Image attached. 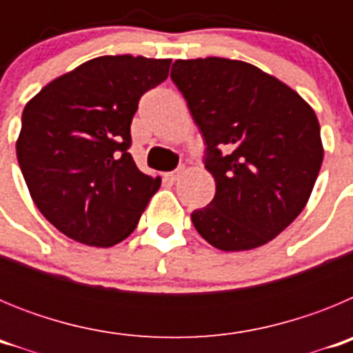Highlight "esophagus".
Returning a JSON list of instances; mask_svg holds the SVG:
<instances>
[{
  "instance_id": "1",
  "label": "esophagus",
  "mask_w": 353,
  "mask_h": 353,
  "mask_svg": "<svg viewBox=\"0 0 353 353\" xmlns=\"http://www.w3.org/2000/svg\"><path fill=\"white\" fill-rule=\"evenodd\" d=\"M182 174H183V168H179L176 171H170V173H164V179L170 180V182H174V180H179Z\"/></svg>"
}]
</instances>
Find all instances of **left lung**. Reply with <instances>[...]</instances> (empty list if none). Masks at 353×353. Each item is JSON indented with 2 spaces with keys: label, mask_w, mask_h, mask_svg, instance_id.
<instances>
[{
  "label": "left lung",
  "mask_w": 353,
  "mask_h": 353,
  "mask_svg": "<svg viewBox=\"0 0 353 353\" xmlns=\"http://www.w3.org/2000/svg\"><path fill=\"white\" fill-rule=\"evenodd\" d=\"M179 86L207 143L215 196L191 214L221 251L276 239L304 210L323 161L313 108L277 77L228 58L176 60Z\"/></svg>",
  "instance_id": "8db88e82"
}]
</instances>
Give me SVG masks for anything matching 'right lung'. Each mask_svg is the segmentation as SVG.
Here are the masks:
<instances>
[{"instance_id":"obj_1","label":"right lung","mask_w":353,"mask_h":353,"mask_svg":"<svg viewBox=\"0 0 353 353\" xmlns=\"http://www.w3.org/2000/svg\"><path fill=\"white\" fill-rule=\"evenodd\" d=\"M170 65L130 54L93 58L24 108L19 166L37 208L68 239L111 248L138 226L161 176L132 161L130 123L143 93L166 79Z\"/></svg>"}]
</instances>
